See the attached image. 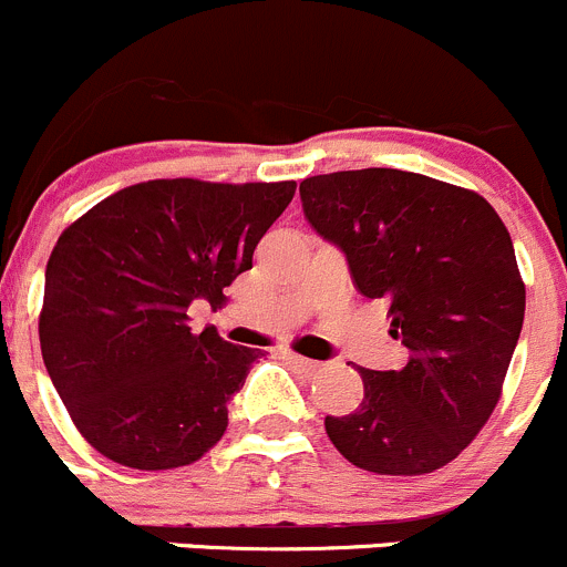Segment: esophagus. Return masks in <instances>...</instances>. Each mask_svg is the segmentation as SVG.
<instances>
[{"mask_svg": "<svg viewBox=\"0 0 567 567\" xmlns=\"http://www.w3.org/2000/svg\"><path fill=\"white\" fill-rule=\"evenodd\" d=\"M284 358L289 363H295L297 369H302V372H306V374H313V372H319V369H322V363H319V361H311V358H302V355H297V352H284Z\"/></svg>", "mask_w": 567, "mask_h": 567, "instance_id": "obj_1", "label": "esophagus"}]
</instances>
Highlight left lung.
<instances>
[{
	"label": "left lung",
	"mask_w": 567,
	"mask_h": 567,
	"mask_svg": "<svg viewBox=\"0 0 567 567\" xmlns=\"http://www.w3.org/2000/svg\"><path fill=\"white\" fill-rule=\"evenodd\" d=\"M306 220L339 245L355 289L389 306L408 363L358 369L363 400L324 416L363 472L416 476L455 461L491 419L524 324L507 226L480 193L394 167L300 182Z\"/></svg>",
	"instance_id": "1"
}]
</instances>
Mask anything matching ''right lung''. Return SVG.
<instances>
[{"instance_id": "right-lung-1", "label": "right lung", "mask_w": 567, "mask_h": 567, "mask_svg": "<svg viewBox=\"0 0 567 567\" xmlns=\"http://www.w3.org/2000/svg\"><path fill=\"white\" fill-rule=\"evenodd\" d=\"M295 182L154 178L99 200L60 234L38 319L47 372L95 452L140 472L200 461L228 427L259 350L187 308L226 302Z\"/></svg>"}]
</instances>
